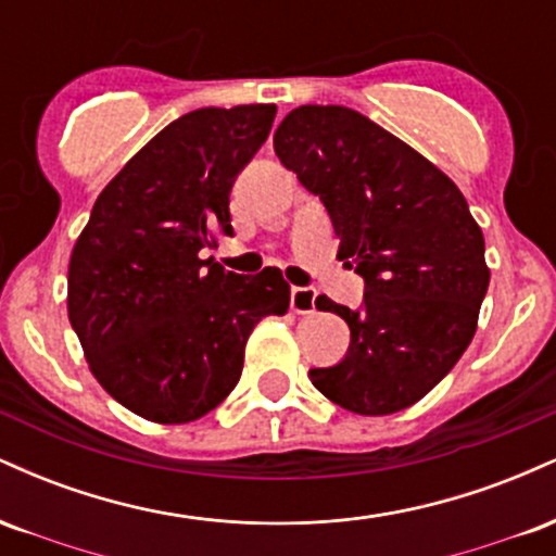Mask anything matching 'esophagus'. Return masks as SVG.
I'll return each instance as SVG.
<instances>
[{"label":"esophagus","mask_w":556,"mask_h":556,"mask_svg":"<svg viewBox=\"0 0 556 556\" xmlns=\"http://www.w3.org/2000/svg\"><path fill=\"white\" fill-rule=\"evenodd\" d=\"M290 308L300 316L314 314V311H316V290H311V287H292Z\"/></svg>","instance_id":"1"}]
</instances>
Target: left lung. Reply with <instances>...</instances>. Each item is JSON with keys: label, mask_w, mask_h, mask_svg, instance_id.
Instances as JSON below:
<instances>
[{"label": "left lung", "mask_w": 556, "mask_h": 556, "mask_svg": "<svg viewBox=\"0 0 556 556\" xmlns=\"http://www.w3.org/2000/svg\"><path fill=\"white\" fill-rule=\"evenodd\" d=\"M274 151L321 198L340 256L366 279L361 311L316 298L318 311L348 321L350 350L311 381L358 416L416 405L460 361L489 290L468 201L429 159L348 106L292 110Z\"/></svg>", "instance_id": "8db88e82"}]
</instances>
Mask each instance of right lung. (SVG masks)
<instances>
[{
    "instance_id": "add662e5",
    "label": "right lung",
    "mask_w": 556,
    "mask_h": 556,
    "mask_svg": "<svg viewBox=\"0 0 556 556\" xmlns=\"http://www.w3.org/2000/svg\"><path fill=\"white\" fill-rule=\"evenodd\" d=\"M274 104L206 106L164 127L96 198L67 269V316L88 368L119 405L190 424L240 381L245 342L285 316L290 285L214 258L232 235L229 190L269 136Z\"/></svg>"
}]
</instances>
